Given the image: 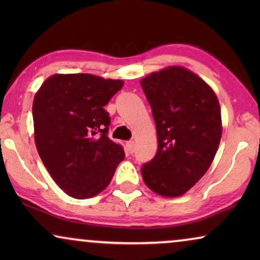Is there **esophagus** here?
<instances>
[{"label":"esophagus","instance_id":"esophagus-1","mask_svg":"<svg viewBox=\"0 0 260 260\" xmlns=\"http://www.w3.org/2000/svg\"><path fill=\"white\" fill-rule=\"evenodd\" d=\"M126 149H127V151H129V154H133L135 150V142L134 141L126 142Z\"/></svg>","mask_w":260,"mask_h":260}]
</instances>
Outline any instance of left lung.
I'll list each match as a JSON object with an SVG mask.
<instances>
[{
	"label": "left lung",
	"instance_id": "8db88e82",
	"mask_svg": "<svg viewBox=\"0 0 260 260\" xmlns=\"http://www.w3.org/2000/svg\"><path fill=\"white\" fill-rule=\"evenodd\" d=\"M151 106L158 148L142 166L156 194L176 198L190 189L212 165L221 140V111L214 91L197 74L170 66L141 80Z\"/></svg>",
	"mask_w": 260,
	"mask_h": 260
}]
</instances>
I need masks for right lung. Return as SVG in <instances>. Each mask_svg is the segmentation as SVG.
I'll return each instance as SVG.
<instances>
[{"label":"right lung","instance_id":"add662e5","mask_svg":"<svg viewBox=\"0 0 260 260\" xmlns=\"http://www.w3.org/2000/svg\"><path fill=\"white\" fill-rule=\"evenodd\" d=\"M123 80L87 73L54 74L33 102L34 138L39 155L55 183L74 199L105 189L125 155L108 136L104 106Z\"/></svg>","mask_w":260,"mask_h":260}]
</instances>
